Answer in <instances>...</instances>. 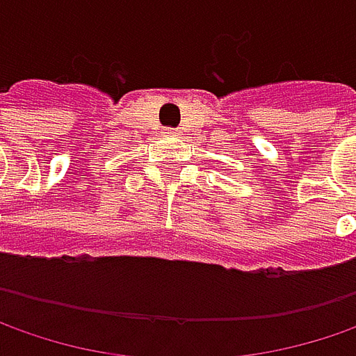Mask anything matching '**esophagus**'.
<instances>
[{"label":"esophagus","instance_id":"obj_1","mask_svg":"<svg viewBox=\"0 0 356 356\" xmlns=\"http://www.w3.org/2000/svg\"><path fill=\"white\" fill-rule=\"evenodd\" d=\"M167 133H169V135H175V131H173V129H167Z\"/></svg>","mask_w":356,"mask_h":356}]
</instances>
